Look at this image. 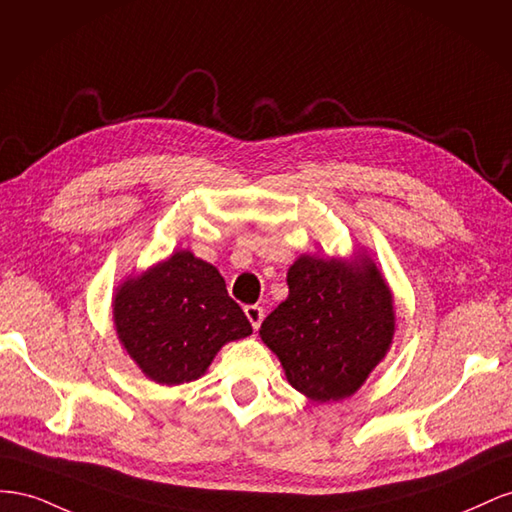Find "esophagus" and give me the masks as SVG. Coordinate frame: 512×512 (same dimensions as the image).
<instances>
[{"label": "esophagus", "mask_w": 512, "mask_h": 512, "mask_svg": "<svg viewBox=\"0 0 512 512\" xmlns=\"http://www.w3.org/2000/svg\"><path fill=\"white\" fill-rule=\"evenodd\" d=\"M244 313H246L248 321H251V326H253L255 330L261 326V321H264V309H261V306H257V304L244 306Z\"/></svg>", "instance_id": "1"}]
</instances>
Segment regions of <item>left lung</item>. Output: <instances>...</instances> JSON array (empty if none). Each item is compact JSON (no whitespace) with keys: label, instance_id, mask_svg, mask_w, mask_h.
<instances>
[{"label":"left lung","instance_id":"obj_1","mask_svg":"<svg viewBox=\"0 0 512 512\" xmlns=\"http://www.w3.org/2000/svg\"><path fill=\"white\" fill-rule=\"evenodd\" d=\"M287 285L289 296L261 324V341L304 397L317 403L352 397L386 358L397 330L382 270L367 251L300 255Z\"/></svg>","mask_w":512,"mask_h":512}]
</instances>
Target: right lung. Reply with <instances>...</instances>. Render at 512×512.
I'll return each instance as SVG.
<instances>
[{
  "label": "right lung",
  "instance_id": "obj_1",
  "mask_svg": "<svg viewBox=\"0 0 512 512\" xmlns=\"http://www.w3.org/2000/svg\"><path fill=\"white\" fill-rule=\"evenodd\" d=\"M111 306L124 352L160 386L195 382L223 345L253 334L221 272L188 248L128 276Z\"/></svg>",
  "mask_w": 512,
  "mask_h": 512
}]
</instances>
